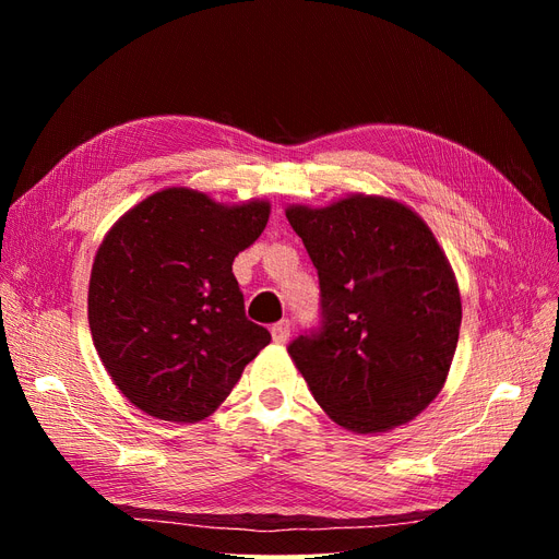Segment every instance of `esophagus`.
<instances>
[{"label":"esophagus","mask_w":559,"mask_h":559,"mask_svg":"<svg viewBox=\"0 0 559 559\" xmlns=\"http://www.w3.org/2000/svg\"><path fill=\"white\" fill-rule=\"evenodd\" d=\"M270 333H273L275 343H286V337L292 333V321L289 319H280L277 324L270 326Z\"/></svg>","instance_id":"esophagus-1"}]
</instances>
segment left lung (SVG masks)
I'll return each instance as SVG.
<instances>
[{
  "label": "left lung",
  "mask_w": 559,
  "mask_h": 559,
  "mask_svg": "<svg viewBox=\"0 0 559 559\" xmlns=\"http://www.w3.org/2000/svg\"><path fill=\"white\" fill-rule=\"evenodd\" d=\"M319 277V324L289 354L314 401L357 433L394 429L441 392L462 326L460 289L427 224L394 200L289 207Z\"/></svg>",
  "instance_id": "8db88e82"
}]
</instances>
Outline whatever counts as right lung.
I'll list each match as a JSON object with an SVG mask.
<instances>
[{
    "label": "right lung",
    "mask_w": 559,
    "mask_h": 559,
    "mask_svg": "<svg viewBox=\"0 0 559 559\" xmlns=\"http://www.w3.org/2000/svg\"><path fill=\"white\" fill-rule=\"evenodd\" d=\"M267 202L216 205L167 189L142 200L99 245L88 321L107 373L130 403L167 421L218 408L270 343L245 314L233 261L257 242Z\"/></svg>",
    "instance_id": "right-lung-1"
}]
</instances>
